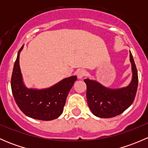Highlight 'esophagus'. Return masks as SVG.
<instances>
[{
    "instance_id": "esophagus-1",
    "label": "esophagus",
    "mask_w": 148,
    "mask_h": 148,
    "mask_svg": "<svg viewBox=\"0 0 148 148\" xmlns=\"http://www.w3.org/2000/svg\"><path fill=\"white\" fill-rule=\"evenodd\" d=\"M86 71H85L84 69H79L77 71V75L79 79L82 78V77H84V76L86 75Z\"/></svg>"
}]
</instances>
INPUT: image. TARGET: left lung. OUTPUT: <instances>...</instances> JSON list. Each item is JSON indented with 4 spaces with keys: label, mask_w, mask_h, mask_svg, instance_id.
<instances>
[{
    "label": "left lung",
    "mask_w": 148,
    "mask_h": 148,
    "mask_svg": "<svg viewBox=\"0 0 148 148\" xmlns=\"http://www.w3.org/2000/svg\"><path fill=\"white\" fill-rule=\"evenodd\" d=\"M132 80L128 86L119 89H110L97 82L84 79L86 84L87 104L92 112L101 118H111L122 114L135 100L138 86V75L132 53Z\"/></svg>",
    "instance_id": "obj_1"
}]
</instances>
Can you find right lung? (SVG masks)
Returning <instances> with one entry per match:
<instances>
[{
	"instance_id": "right-lung-1",
	"label": "right lung",
	"mask_w": 148,
	"mask_h": 148,
	"mask_svg": "<svg viewBox=\"0 0 148 148\" xmlns=\"http://www.w3.org/2000/svg\"><path fill=\"white\" fill-rule=\"evenodd\" d=\"M18 52L11 76V90L18 107L28 117L39 120L49 121L59 117L63 112L66 99L77 77H69L46 89H27L22 82Z\"/></svg>"
}]
</instances>
